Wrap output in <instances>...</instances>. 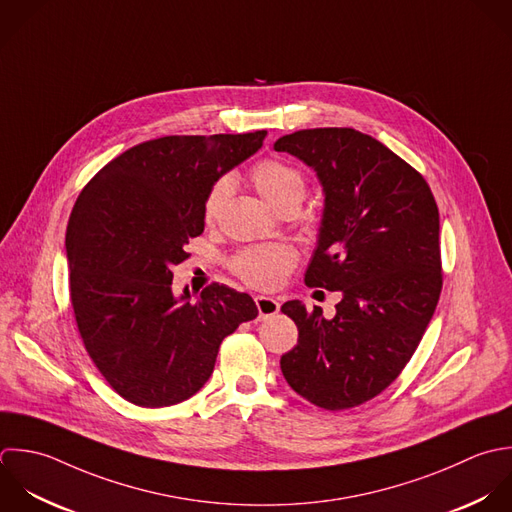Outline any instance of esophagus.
Returning a JSON list of instances; mask_svg holds the SVG:
<instances>
[{
    "label": "esophagus",
    "mask_w": 512,
    "mask_h": 512,
    "mask_svg": "<svg viewBox=\"0 0 512 512\" xmlns=\"http://www.w3.org/2000/svg\"><path fill=\"white\" fill-rule=\"evenodd\" d=\"M255 305H257V311H259V319H267V317H271L279 311V301L273 299V297L257 295Z\"/></svg>",
    "instance_id": "esophagus-1"
}]
</instances>
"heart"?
Segmentation results:
<instances>
[{"instance_id":"1","label":"heart","mask_w":512,"mask_h":512,"mask_svg":"<svg viewBox=\"0 0 512 512\" xmlns=\"http://www.w3.org/2000/svg\"><path fill=\"white\" fill-rule=\"evenodd\" d=\"M251 179L257 191L261 193V197L275 209L291 201L301 205L307 191V181L303 173L281 159L259 161L251 169ZM231 191H233L231 175H221L209 187L203 201L205 221H213L219 215ZM293 261H295V255L289 247L267 245V247H253V249L241 251L233 259V269L251 287L273 289L285 279V275L293 267Z\"/></svg>"}]
</instances>
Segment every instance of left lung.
Wrapping results in <instances>:
<instances>
[{"mask_svg": "<svg viewBox=\"0 0 512 512\" xmlns=\"http://www.w3.org/2000/svg\"><path fill=\"white\" fill-rule=\"evenodd\" d=\"M273 147L317 173L325 203L305 283L341 293L333 319L301 301L281 307L299 329L281 371L309 403L351 409L399 377L433 319L439 209L423 175L361 131L303 129Z\"/></svg>", "mask_w": 512, "mask_h": 512, "instance_id": "8db88e82", "label": "left lung"}]
</instances>
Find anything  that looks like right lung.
<instances>
[{
  "label": "right lung",
  "mask_w": 512,
  "mask_h": 512,
  "mask_svg": "<svg viewBox=\"0 0 512 512\" xmlns=\"http://www.w3.org/2000/svg\"><path fill=\"white\" fill-rule=\"evenodd\" d=\"M267 131L169 135L109 161L79 193L65 235L69 293L83 345L125 401L169 407L211 377L221 341L257 317L255 301L213 283L191 301L173 267L205 229L203 201L257 153Z\"/></svg>",
  "instance_id": "right-lung-1"
}]
</instances>
